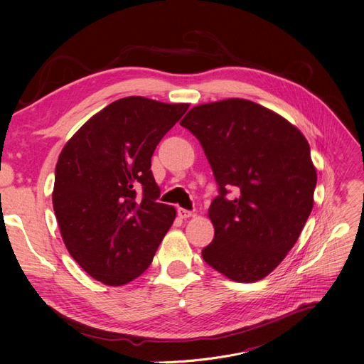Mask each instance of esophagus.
I'll use <instances>...</instances> for the list:
<instances>
[{
	"label": "esophagus",
	"mask_w": 364,
	"mask_h": 364,
	"mask_svg": "<svg viewBox=\"0 0 364 364\" xmlns=\"http://www.w3.org/2000/svg\"><path fill=\"white\" fill-rule=\"evenodd\" d=\"M178 215H179L181 218H190V217L193 215V213H191V211H188V209L179 208V209H178Z\"/></svg>",
	"instance_id": "34e87169"
}]
</instances>
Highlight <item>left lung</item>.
Instances as JSON below:
<instances>
[{"mask_svg": "<svg viewBox=\"0 0 364 364\" xmlns=\"http://www.w3.org/2000/svg\"><path fill=\"white\" fill-rule=\"evenodd\" d=\"M181 126L199 139L218 185L205 262L237 282L266 278L311 214L317 174L308 141L281 115L243 98L196 106Z\"/></svg>", "mask_w": 364, "mask_h": 364, "instance_id": "left-lung-1", "label": "left lung"}]
</instances>
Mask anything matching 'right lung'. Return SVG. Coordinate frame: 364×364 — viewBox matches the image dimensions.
Here are the masks:
<instances>
[{
  "instance_id": "obj_1",
  "label": "right lung",
  "mask_w": 364,
  "mask_h": 364,
  "mask_svg": "<svg viewBox=\"0 0 364 364\" xmlns=\"http://www.w3.org/2000/svg\"><path fill=\"white\" fill-rule=\"evenodd\" d=\"M188 105L126 97L90 118L56 165L53 208L77 264L106 285H123L151 264L176 209L159 203L151 156Z\"/></svg>"
}]
</instances>
